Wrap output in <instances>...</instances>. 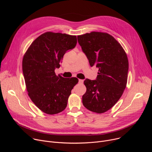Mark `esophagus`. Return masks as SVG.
Masks as SVG:
<instances>
[{"label":"esophagus","mask_w":152,"mask_h":152,"mask_svg":"<svg viewBox=\"0 0 152 152\" xmlns=\"http://www.w3.org/2000/svg\"><path fill=\"white\" fill-rule=\"evenodd\" d=\"M79 83L80 84H82V83H83V80H82V79H79Z\"/></svg>","instance_id":"esophagus-1"}]
</instances>
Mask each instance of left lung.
<instances>
[{
	"label": "left lung",
	"mask_w": 152,
	"mask_h": 152,
	"mask_svg": "<svg viewBox=\"0 0 152 152\" xmlns=\"http://www.w3.org/2000/svg\"><path fill=\"white\" fill-rule=\"evenodd\" d=\"M77 40L91 67L99 68L96 80L86 79L82 103L88 110L102 114L115 105L126 88L129 62L120 43L105 32L78 35Z\"/></svg>",
	"instance_id": "left-lung-1"
}]
</instances>
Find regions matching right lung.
<instances>
[{"label": "right lung", "mask_w": 152, "mask_h": 152, "mask_svg": "<svg viewBox=\"0 0 152 152\" xmlns=\"http://www.w3.org/2000/svg\"><path fill=\"white\" fill-rule=\"evenodd\" d=\"M76 44V35L47 32L37 38L24 55L22 70L28 96L43 113L53 115L66 109L79 80L57 76L55 70Z\"/></svg>", "instance_id": "obj_1"}]
</instances>
